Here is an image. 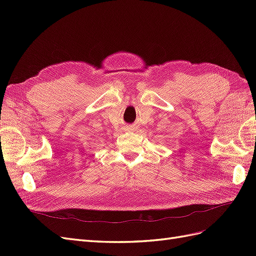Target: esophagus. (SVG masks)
I'll use <instances>...</instances> for the list:
<instances>
[{"instance_id": "1", "label": "esophagus", "mask_w": 256, "mask_h": 256, "mask_svg": "<svg viewBox=\"0 0 256 256\" xmlns=\"http://www.w3.org/2000/svg\"><path fill=\"white\" fill-rule=\"evenodd\" d=\"M129 128H130V127H129Z\"/></svg>"}]
</instances>
